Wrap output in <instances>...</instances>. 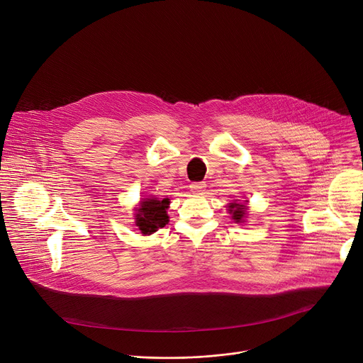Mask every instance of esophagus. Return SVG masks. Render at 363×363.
Returning <instances> with one entry per match:
<instances>
[{"instance_id":"34e87169","label":"esophagus","mask_w":363,"mask_h":363,"mask_svg":"<svg viewBox=\"0 0 363 363\" xmlns=\"http://www.w3.org/2000/svg\"><path fill=\"white\" fill-rule=\"evenodd\" d=\"M205 182H194V184H191V191L194 192V194H201V192H203L205 191Z\"/></svg>"}]
</instances>
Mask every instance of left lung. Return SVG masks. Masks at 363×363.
<instances>
[{
	"mask_svg": "<svg viewBox=\"0 0 363 363\" xmlns=\"http://www.w3.org/2000/svg\"><path fill=\"white\" fill-rule=\"evenodd\" d=\"M230 213L233 214V220H235V223H241L245 216V205L233 202L230 205Z\"/></svg>",
	"mask_w": 363,
	"mask_h": 363,
	"instance_id": "8db88e82",
	"label": "left lung"
}]
</instances>
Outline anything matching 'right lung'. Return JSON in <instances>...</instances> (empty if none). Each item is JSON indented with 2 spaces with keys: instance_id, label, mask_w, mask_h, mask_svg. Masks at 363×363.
I'll return each mask as SVG.
<instances>
[{
  "instance_id": "right-lung-1",
  "label": "right lung",
  "mask_w": 363,
  "mask_h": 363,
  "mask_svg": "<svg viewBox=\"0 0 363 363\" xmlns=\"http://www.w3.org/2000/svg\"><path fill=\"white\" fill-rule=\"evenodd\" d=\"M169 205V199H158V198H147L146 201L140 202L136 214V225L139 227L143 235H149L162 228L168 223L167 208Z\"/></svg>"
}]
</instances>
